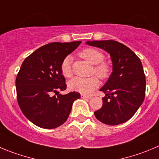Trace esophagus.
<instances>
[{"instance_id": "esophagus-1", "label": "esophagus", "mask_w": 159, "mask_h": 159, "mask_svg": "<svg viewBox=\"0 0 159 159\" xmlns=\"http://www.w3.org/2000/svg\"><path fill=\"white\" fill-rule=\"evenodd\" d=\"M81 98H83V99H91L92 98V96H86V95H84V94H81Z\"/></svg>"}]
</instances>
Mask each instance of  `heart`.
Instances as JSON below:
<instances>
[{
  "instance_id": "obj_1",
  "label": "heart",
  "mask_w": 159,
  "mask_h": 159,
  "mask_svg": "<svg viewBox=\"0 0 159 159\" xmlns=\"http://www.w3.org/2000/svg\"><path fill=\"white\" fill-rule=\"evenodd\" d=\"M79 55L90 64L95 65L93 66V73H95V75L100 79H105L109 76L111 68L107 63L103 62L104 56L101 52L94 48H86L83 49ZM60 70L62 75L65 78H70L72 76L70 56H66L63 59ZM98 86L99 80L96 77H90L86 78H75L68 83V87L70 89L78 92L82 94H89L94 91Z\"/></svg>"
}]
</instances>
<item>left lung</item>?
Returning a JSON list of instances; mask_svg holds the SVG:
<instances>
[{
	"label": "left lung",
	"instance_id": "1",
	"mask_svg": "<svg viewBox=\"0 0 159 159\" xmlns=\"http://www.w3.org/2000/svg\"><path fill=\"white\" fill-rule=\"evenodd\" d=\"M87 44L110 54L113 71L100 89L105 93L103 106L95 111L96 118L109 125L129 120L144 100L146 79L141 61L127 46L112 40L87 41Z\"/></svg>",
	"mask_w": 159,
	"mask_h": 159
}]
</instances>
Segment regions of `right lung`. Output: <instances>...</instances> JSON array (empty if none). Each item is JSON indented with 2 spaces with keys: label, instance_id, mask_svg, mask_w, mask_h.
<instances>
[{
  "label": "right lung",
  "instance_id": "right-lung-1",
  "mask_svg": "<svg viewBox=\"0 0 159 159\" xmlns=\"http://www.w3.org/2000/svg\"><path fill=\"white\" fill-rule=\"evenodd\" d=\"M81 41L53 42L38 48L24 59L16 80L19 106L27 119L43 129H55L68 118L78 92L66 89L60 66Z\"/></svg>",
  "mask_w": 159,
  "mask_h": 159
}]
</instances>
